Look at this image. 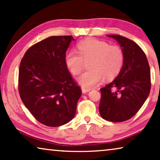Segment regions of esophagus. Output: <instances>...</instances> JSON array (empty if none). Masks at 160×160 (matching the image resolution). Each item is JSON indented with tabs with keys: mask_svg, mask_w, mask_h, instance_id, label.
Segmentation results:
<instances>
[{
	"mask_svg": "<svg viewBox=\"0 0 160 160\" xmlns=\"http://www.w3.org/2000/svg\"><path fill=\"white\" fill-rule=\"evenodd\" d=\"M90 90V89H87V88H84V87H82V93L83 94H85L87 92H88Z\"/></svg>",
	"mask_w": 160,
	"mask_h": 160,
	"instance_id": "34e87169",
	"label": "esophagus"
}]
</instances>
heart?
Masks as SVG:
<instances>
[{
  "instance_id": "heart-1",
  "label": "heart",
  "mask_w": 160,
  "mask_h": 160,
  "mask_svg": "<svg viewBox=\"0 0 160 160\" xmlns=\"http://www.w3.org/2000/svg\"><path fill=\"white\" fill-rule=\"evenodd\" d=\"M78 53L67 52L65 63L74 76L78 75L88 62V69L78 78V82L84 88L89 89L102 80L111 81L119 75L123 68L124 54L121 47L111 46L104 41L95 38L87 39L76 46Z\"/></svg>"
}]
</instances>
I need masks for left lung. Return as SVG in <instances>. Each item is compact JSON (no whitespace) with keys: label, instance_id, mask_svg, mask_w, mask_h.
Masks as SVG:
<instances>
[{"label":"left lung","instance_id":"left-lung-1","mask_svg":"<svg viewBox=\"0 0 160 160\" xmlns=\"http://www.w3.org/2000/svg\"><path fill=\"white\" fill-rule=\"evenodd\" d=\"M119 43L124 62L117 77L100 89L99 111L107 121L121 122L135 115L151 89L150 68L145 53L136 43L119 35H108Z\"/></svg>","mask_w":160,"mask_h":160}]
</instances>
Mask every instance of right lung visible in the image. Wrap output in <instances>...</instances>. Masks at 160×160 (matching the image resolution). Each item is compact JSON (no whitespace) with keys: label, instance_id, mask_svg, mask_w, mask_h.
Here are the masks:
<instances>
[{"label":"right lung","instance_id":"obj_1","mask_svg":"<svg viewBox=\"0 0 160 160\" xmlns=\"http://www.w3.org/2000/svg\"><path fill=\"white\" fill-rule=\"evenodd\" d=\"M71 36H51L29 48L19 70V92L40 123L59 127L74 117L82 90L65 63Z\"/></svg>","mask_w":160,"mask_h":160}]
</instances>
